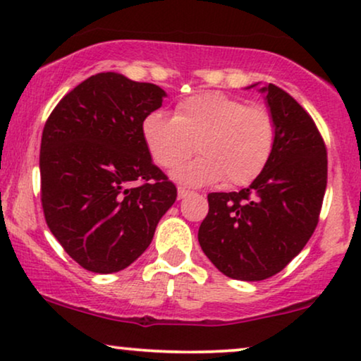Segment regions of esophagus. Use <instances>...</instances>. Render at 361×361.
<instances>
[{
    "label": "esophagus",
    "instance_id": "34e87169",
    "mask_svg": "<svg viewBox=\"0 0 361 361\" xmlns=\"http://www.w3.org/2000/svg\"><path fill=\"white\" fill-rule=\"evenodd\" d=\"M190 194L192 192L189 189H185V187H179V189H177V195H179V199H185V197Z\"/></svg>",
    "mask_w": 361,
    "mask_h": 361
}]
</instances>
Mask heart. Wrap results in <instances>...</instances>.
Returning a JSON list of instances; mask_svg holds the SVG:
<instances>
[{
	"label": "heart",
	"instance_id": "heart-1",
	"mask_svg": "<svg viewBox=\"0 0 361 361\" xmlns=\"http://www.w3.org/2000/svg\"><path fill=\"white\" fill-rule=\"evenodd\" d=\"M142 141L151 159L162 169H176L194 154L200 156L176 172L189 185L225 179L246 185L258 179L273 156L278 126L268 108L248 105L221 92L195 93L177 103L172 118L151 111L141 123Z\"/></svg>",
	"mask_w": 361,
	"mask_h": 361
}]
</instances>
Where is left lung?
I'll list each match as a JSON object with an SVG mask.
<instances>
[{
	"label": "left lung",
	"mask_w": 361,
	"mask_h": 361,
	"mask_svg": "<svg viewBox=\"0 0 361 361\" xmlns=\"http://www.w3.org/2000/svg\"><path fill=\"white\" fill-rule=\"evenodd\" d=\"M278 136L258 179L240 192H212L199 243L225 276L261 281L283 271L319 224L327 147L312 116L283 88H261Z\"/></svg>",
	"instance_id": "8db88e82"
}]
</instances>
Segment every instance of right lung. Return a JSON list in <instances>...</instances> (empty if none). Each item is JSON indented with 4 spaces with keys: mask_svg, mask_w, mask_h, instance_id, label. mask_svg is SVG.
Segmentation results:
<instances>
[{
    "mask_svg": "<svg viewBox=\"0 0 361 361\" xmlns=\"http://www.w3.org/2000/svg\"><path fill=\"white\" fill-rule=\"evenodd\" d=\"M166 92L103 72L67 93L41 140V202L46 224L73 261L116 273L149 246L177 189L152 164L141 135Z\"/></svg>",
    "mask_w": 361,
    "mask_h": 361,
    "instance_id": "add662e5",
    "label": "right lung"
}]
</instances>
